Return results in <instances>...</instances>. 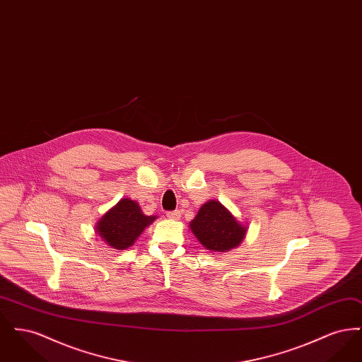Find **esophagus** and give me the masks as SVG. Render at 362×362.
Instances as JSON below:
<instances>
[{"mask_svg": "<svg viewBox=\"0 0 362 362\" xmlns=\"http://www.w3.org/2000/svg\"><path fill=\"white\" fill-rule=\"evenodd\" d=\"M167 217H168L170 220H179V218H180V211H179V210L167 211Z\"/></svg>", "mask_w": 362, "mask_h": 362, "instance_id": "esophagus-1", "label": "esophagus"}]
</instances>
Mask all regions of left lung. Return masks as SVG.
<instances>
[{"mask_svg":"<svg viewBox=\"0 0 362 362\" xmlns=\"http://www.w3.org/2000/svg\"><path fill=\"white\" fill-rule=\"evenodd\" d=\"M189 228L198 241L214 252H228L238 247L247 233V228L221 202L214 199L202 205Z\"/></svg>","mask_w":362,"mask_h":362,"instance_id":"left-lung-1","label":"left lung"}]
</instances>
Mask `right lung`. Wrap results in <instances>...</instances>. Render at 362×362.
I'll use <instances>...</instances> for the list:
<instances>
[{
    "mask_svg": "<svg viewBox=\"0 0 362 362\" xmlns=\"http://www.w3.org/2000/svg\"><path fill=\"white\" fill-rule=\"evenodd\" d=\"M155 220L156 216H145L136 201L123 198L99 220L96 232L112 248L126 250Z\"/></svg>",
    "mask_w": 362,
    "mask_h": 362,
    "instance_id": "1",
    "label": "right lung"
}]
</instances>
